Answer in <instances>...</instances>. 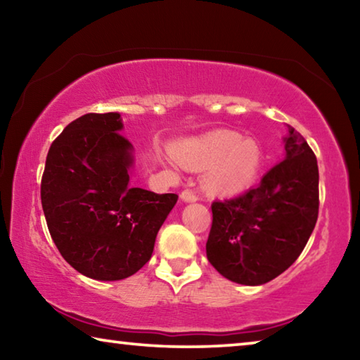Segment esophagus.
Here are the masks:
<instances>
[{
	"label": "esophagus",
	"instance_id": "34e87169",
	"mask_svg": "<svg viewBox=\"0 0 360 360\" xmlns=\"http://www.w3.org/2000/svg\"><path fill=\"white\" fill-rule=\"evenodd\" d=\"M181 198H182V202H186V203H193L198 200V195H197V192L191 191V188H186V191L181 192Z\"/></svg>",
	"mask_w": 360,
	"mask_h": 360
}]
</instances>
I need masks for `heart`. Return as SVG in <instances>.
Wrapping results in <instances>:
<instances>
[{"label": "heart", "mask_w": 360, "mask_h": 360, "mask_svg": "<svg viewBox=\"0 0 360 360\" xmlns=\"http://www.w3.org/2000/svg\"><path fill=\"white\" fill-rule=\"evenodd\" d=\"M174 154L187 167H214L206 178V184L211 191L221 193L238 192L248 187L262 163L259 144L230 130H216L182 139L174 146Z\"/></svg>", "instance_id": "heart-1"}]
</instances>
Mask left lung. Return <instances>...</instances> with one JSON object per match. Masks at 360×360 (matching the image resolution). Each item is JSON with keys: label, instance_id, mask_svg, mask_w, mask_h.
I'll return each mask as SVG.
<instances>
[{"label": "left lung", "instance_id": "left-lung-1", "mask_svg": "<svg viewBox=\"0 0 360 360\" xmlns=\"http://www.w3.org/2000/svg\"><path fill=\"white\" fill-rule=\"evenodd\" d=\"M284 160L255 187L211 205L206 241L210 264L230 281L265 284L294 264L319 212V169L314 152L288 125Z\"/></svg>", "mask_w": 360, "mask_h": 360}]
</instances>
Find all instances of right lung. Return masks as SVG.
<instances>
[{"label":"right lung","instance_id":"1","mask_svg":"<svg viewBox=\"0 0 360 360\" xmlns=\"http://www.w3.org/2000/svg\"><path fill=\"white\" fill-rule=\"evenodd\" d=\"M119 112L85 114L52 143L41 181L47 229L62 257L98 281L125 279L148 264L176 193L130 186L133 146Z\"/></svg>","mask_w":360,"mask_h":360}]
</instances>
